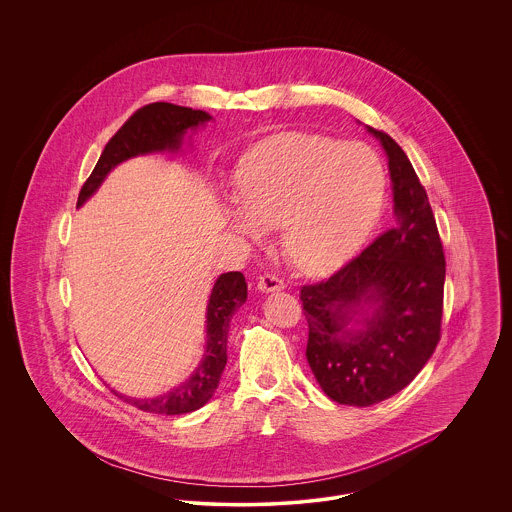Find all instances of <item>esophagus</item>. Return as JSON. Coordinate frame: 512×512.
Segmentation results:
<instances>
[{
	"mask_svg": "<svg viewBox=\"0 0 512 512\" xmlns=\"http://www.w3.org/2000/svg\"><path fill=\"white\" fill-rule=\"evenodd\" d=\"M257 290L263 293L280 292L284 290V282L274 274H263L257 282Z\"/></svg>",
	"mask_w": 512,
	"mask_h": 512,
	"instance_id": "1",
	"label": "esophagus"
}]
</instances>
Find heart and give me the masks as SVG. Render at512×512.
Masks as SVG:
<instances>
[{"label":"heart","mask_w":512,"mask_h":512,"mask_svg":"<svg viewBox=\"0 0 512 512\" xmlns=\"http://www.w3.org/2000/svg\"><path fill=\"white\" fill-rule=\"evenodd\" d=\"M230 226L253 244L282 226L293 267L326 276L365 244L380 219L386 171L363 144L286 132L255 147L236 174Z\"/></svg>","instance_id":"heart-1"}]
</instances>
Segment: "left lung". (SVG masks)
<instances>
[{"instance_id": "obj_1", "label": "left lung", "mask_w": 512, "mask_h": 512, "mask_svg": "<svg viewBox=\"0 0 512 512\" xmlns=\"http://www.w3.org/2000/svg\"><path fill=\"white\" fill-rule=\"evenodd\" d=\"M395 226L326 282L301 288L307 361L336 403L370 407L407 388L436 351L445 257L424 186L386 132Z\"/></svg>"}]
</instances>
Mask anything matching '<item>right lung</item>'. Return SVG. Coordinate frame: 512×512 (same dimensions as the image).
Returning <instances> with one entry per match:
<instances>
[{
	"label": "right lung",
	"instance_id": "right-lung-1",
	"mask_svg": "<svg viewBox=\"0 0 512 512\" xmlns=\"http://www.w3.org/2000/svg\"><path fill=\"white\" fill-rule=\"evenodd\" d=\"M213 117L205 111L180 107L165 101L149 103L138 109L121 130L109 140L96 169L82 186L76 207H82L96 194L107 174L124 161L149 153H178L188 132L205 126ZM192 138V136H190ZM247 299V282L242 272H224L215 280L205 315V351L188 380L171 391L155 397H128L113 390L126 403L155 414H186L201 409L219 388L226 366V343L230 320Z\"/></svg>",
	"mask_w": 512,
	"mask_h": 512
}]
</instances>
